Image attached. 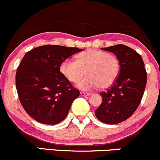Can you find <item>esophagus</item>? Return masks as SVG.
<instances>
[{
    "label": "esophagus",
    "mask_w": 160,
    "mask_h": 160,
    "mask_svg": "<svg viewBox=\"0 0 160 160\" xmlns=\"http://www.w3.org/2000/svg\"><path fill=\"white\" fill-rule=\"evenodd\" d=\"M80 95L82 97H85V96H89L90 94H88V93H85V92H83V91H82V92L80 93Z\"/></svg>",
    "instance_id": "1"
}]
</instances>
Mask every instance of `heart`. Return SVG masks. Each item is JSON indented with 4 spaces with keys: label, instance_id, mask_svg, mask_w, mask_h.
Returning a JSON list of instances; mask_svg holds the SVG:
<instances>
[{
    "label": "heart",
    "instance_id": "b5f03b06",
    "mask_svg": "<svg viewBox=\"0 0 160 160\" xmlns=\"http://www.w3.org/2000/svg\"><path fill=\"white\" fill-rule=\"evenodd\" d=\"M60 72L68 80L77 82L86 73V78L77 82L76 86L82 90H91L99 86L106 89L116 82L120 71L118 58L112 53L91 49L80 53L77 60L67 58L62 62Z\"/></svg>",
    "mask_w": 160,
    "mask_h": 160
}]
</instances>
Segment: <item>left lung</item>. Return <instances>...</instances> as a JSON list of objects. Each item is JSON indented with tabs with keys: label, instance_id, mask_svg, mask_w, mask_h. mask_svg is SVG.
<instances>
[{
	"label": "left lung",
	"instance_id": "left-lung-1",
	"mask_svg": "<svg viewBox=\"0 0 160 160\" xmlns=\"http://www.w3.org/2000/svg\"><path fill=\"white\" fill-rule=\"evenodd\" d=\"M112 52L120 63V72L109 89L100 93L101 105L95 116L102 122L114 125L128 119L139 106L147 84V72L142 57L124 44L101 48Z\"/></svg>",
	"mask_w": 160,
	"mask_h": 160
}]
</instances>
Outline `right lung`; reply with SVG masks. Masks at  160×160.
Segmentation results:
<instances>
[{"label":"right lung","instance_id":"right-lung-1","mask_svg":"<svg viewBox=\"0 0 160 160\" xmlns=\"http://www.w3.org/2000/svg\"><path fill=\"white\" fill-rule=\"evenodd\" d=\"M77 48L44 45L23 57L16 74L19 99L26 112L39 122L56 125L66 119L79 91L60 72L62 62L82 51Z\"/></svg>","mask_w":160,"mask_h":160}]
</instances>
